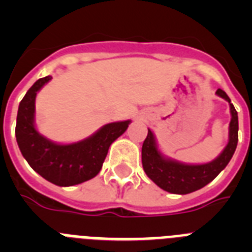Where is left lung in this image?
<instances>
[{
    "instance_id": "8db88e82",
    "label": "left lung",
    "mask_w": 252,
    "mask_h": 252,
    "mask_svg": "<svg viewBox=\"0 0 252 252\" xmlns=\"http://www.w3.org/2000/svg\"><path fill=\"white\" fill-rule=\"evenodd\" d=\"M216 94L230 103L232 117L230 122L228 144L221 155L213 161L201 165H187L171 159H166L158 150L153 132L150 130L148 131V136L142 144L141 150L142 166L146 175L154 183L166 192L174 194H188L203 188L204 186L211 183L230 162L239 141V117H237V111L231 103L230 97L226 94L224 91L218 88Z\"/></svg>"
}]
</instances>
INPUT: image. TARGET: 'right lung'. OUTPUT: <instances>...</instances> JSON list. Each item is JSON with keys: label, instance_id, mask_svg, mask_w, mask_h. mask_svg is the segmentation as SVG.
<instances>
[{"label": "right lung", "instance_id": "right-lung-1", "mask_svg": "<svg viewBox=\"0 0 252 252\" xmlns=\"http://www.w3.org/2000/svg\"><path fill=\"white\" fill-rule=\"evenodd\" d=\"M51 79L40 78L20 102L16 120L17 145L29 165L44 179L59 187H70L98 174L111 144L127 130L130 121L104 125L83 141L59 145L41 136L35 128V97Z\"/></svg>", "mask_w": 252, "mask_h": 252}]
</instances>
